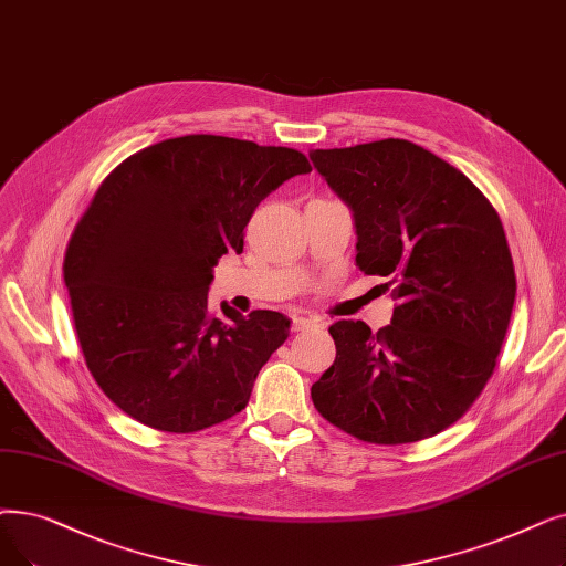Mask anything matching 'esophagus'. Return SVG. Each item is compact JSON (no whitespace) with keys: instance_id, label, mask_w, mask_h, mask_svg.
I'll list each match as a JSON object with an SVG mask.
<instances>
[{"instance_id":"obj_1","label":"esophagus","mask_w":566,"mask_h":566,"mask_svg":"<svg viewBox=\"0 0 566 566\" xmlns=\"http://www.w3.org/2000/svg\"><path fill=\"white\" fill-rule=\"evenodd\" d=\"M293 331H305V328H312V326H324L318 318H312V316H293Z\"/></svg>"}]
</instances>
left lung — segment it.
Wrapping results in <instances>:
<instances>
[{"label":"left lung","instance_id":"left-lung-1","mask_svg":"<svg viewBox=\"0 0 566 566\" xmlns=\"http://www.w3.org/2000/svg\"><path fill=\"white\" fill-rule=\"evenodd\" d=\"M310 159L349 206L356 265L396 284L390 326L335 322V363L312 386L326 421L373 444L455 423L495 370L515 301L495 208L426 147L386 138ZM384 284V286H388Z\"/></svg>","mask_w":566,"mask_h":566}]
</instances>
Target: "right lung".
Returning <instances> with one entry per match:
<instances>
[{
  "mask_svg": "<svg viewBox=\"0 0 566 566\" xmlns=\"http://www.w3.org/2000/svg\"><path fill=\"white\" fill-rule=\"evenodd\" d=\"M305 155L229 136L168 138L122 161L73 231L64 282L85 363L132 419L196 432L250 402L289 318L208 307L217 259L242 252L252 212Z\"/></svg>",
  "mask_w": 566,
  "mask_h": 566,
  "instance_id": "obj_1",
  "label": "right lung"
}]
</instances>
